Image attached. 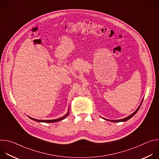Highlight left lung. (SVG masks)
I'll return each mask as SVG.
<instances>
[{"label": "left lung", "mask_w": 159, "mask_h": 159, "mask_svg": "<svg viewBox=\"0 0 159 159\" xmlns=\"http://www.w3.org/2000/svg\"><path fill=\"white\" fill-rule=\"evenodd\" d=\"M143 99H142V102H141V104H140V105L139 106V107L137 109V110H136L133 114H131V115H129V116H128V117H126V118H123V119H121V120H107V119H105V118H104V120H107V121H112V122H124V121H128V120H129L131 118H132L136 113L137 112V111L139 110V109H140V106H141V104H142V102H143Z\"/></svg>", "instance_id": "obj_1"}]
</instances>
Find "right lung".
<instances>
[{"label":"right lung","mask_w":159,"mask_h":159,"mask_svg":"<svg viewBox=\"0 0 159 159\" xmlns=\"http://www.w3.org/2000/svg\"><path fill=\"white\" fill-rule=\"evenodd\" d=\"M69 111H68V112L66 113V114L65 115H64L63 116L58 118V119H56V120H36L34 118H33L31 117H30L28 116L30 119H31L32 120H34V121H36L37 122H44V123H55V122H58V121H60L61 120H64L67 116H69Z\"/></svg>","instance_id":"1"}]
</instances>
